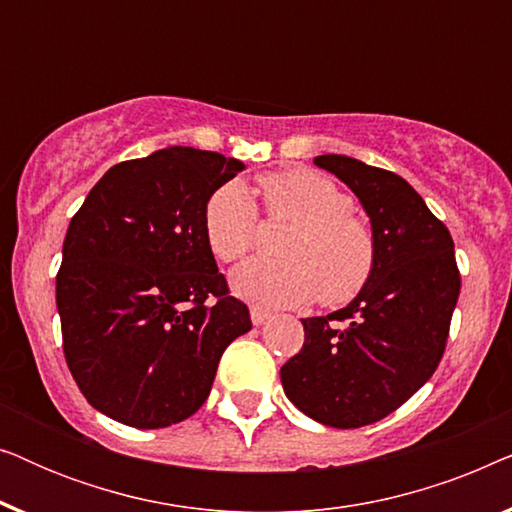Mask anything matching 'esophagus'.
Returning <instances> with one entry per match:
<instances>
[{"label":"esophagus","instance_id":"1","mask_svg":"<svg viewBox=\"0 0 512 512\" xmlns=\"http://www.w3.org/2000/svg\"><path fill=\"white\" fill-rule=\"evenodd\" d=\"M268 319H270V312L258 310V307H251V324H254V326H263Z\"/></svg>","mask_w":512,"mask_h":512}]
</instances>
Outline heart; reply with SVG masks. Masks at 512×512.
<instances>
[{
    "instance_id": "obj_1",
    "label": "heart",
    "mask_w": 512,
    "mask_h": 512,
    "mask_svg": "<svg viewBox=\"0 0 512 512\" xmlns=\"http://www.w3.org/2000/svg\"><path fill=\"white\" fill-rule=\"evenodd\" d=\"M272 219L296 223L282 261L254 258L230 277L237 296L258 307H296L319 296L345 305L366 289L375 268V240L354 216V198L314 170L268 174L261 181ZM202 228L212 254L233 263L256 242L258 209L247 186L230 181L209 195Z\"/></svg>"
}]
</instances>
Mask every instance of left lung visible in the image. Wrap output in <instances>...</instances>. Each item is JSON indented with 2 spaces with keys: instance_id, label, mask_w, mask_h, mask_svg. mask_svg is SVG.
Returning <instances> with one entry per match:
<instances>
[{
  "instance_id": "obj_1",
  "label": "left lung",
  "mask_w": 512,
  "mask_h": 512,
  "mask_svg": "<svg viewBox=\"0 0 512 512\" xmlns=\"http://www.w3.org/2000/svg\"><path fill=\"white\" fill-rule=\"evenodd\" d=\"M314 165L359 198L375 268L347 307L300 319L303 349L279 377L286 398L314 422L359 429L401 408L438 368L461 279L450 230L403 177L338 153L317 156ZM331 318L348 326L338 332Z\"/></svg>"
}]
</instances>
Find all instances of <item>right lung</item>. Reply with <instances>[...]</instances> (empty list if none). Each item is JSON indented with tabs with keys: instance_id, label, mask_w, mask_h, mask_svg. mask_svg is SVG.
<instances>
[{
	"instance_id": "1",
	"label": "right lung",
	"mask_w": 512,
	"mask_h": 512,
	"mask_svg": "<svg viewBox=\"0 0 512 512\" xmlns=\"http://www.w3.org/2000/svg\"><path fill=\"white\" fill-rule=\"evenodd\" d=\"M242 167L167 146L107 170L69 221L55 279L62 349L102 415L135 429L184 422L226 347L251 331L202 228L209 195Z\"/></svg>"
}]
</instances>
